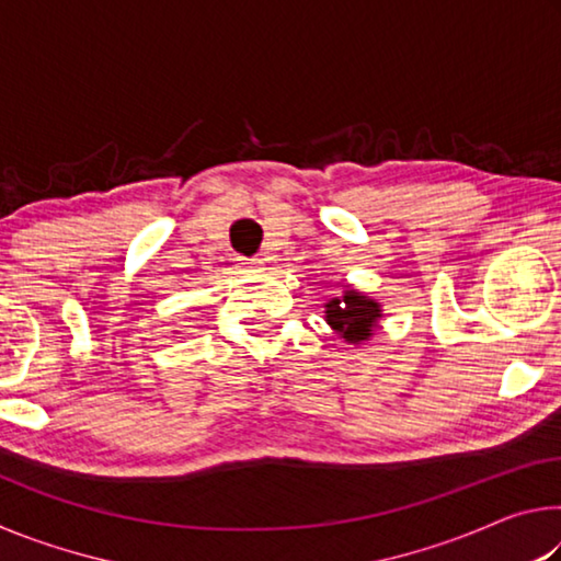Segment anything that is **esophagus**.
I'll use <instances>...</instances> for the list:
<instances>
[{"label":"esophagus","mask_w":561,"mask_h":561,"mask_svg":"<svg viewBox=\"0 0 561 561\" xmlns=\"http://www.w3.org/2000/svg\"><path fill=\"white\" fill-rule=\"evenodd\" d=\"M240 264H242L244 270L257 272V270H260V264H262V260H260V257H240Z\"/></svg>","instance_id":"obj_1"}]
</instances>
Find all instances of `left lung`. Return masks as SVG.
<instances>
[{
    "label": "left lung",
    "instance_id": "1",
    "mask_svg": "<svg viewBox=\"0 0 561 561\" xmlns=\"http://www.w3.org/2000/svg\"><path fill=\"white\" fill-rule=\"evenodd\" d=\"M327 321L336 334L348 341V344H364L371 339L374 329L381 319V304L368 299L366 294L356 289H346L341 297L329 299L327 304Z\"/></svg>",
    "mask_w": 561,
    "mask_h": 561
}]
</instances>
